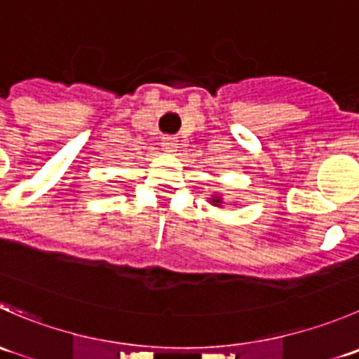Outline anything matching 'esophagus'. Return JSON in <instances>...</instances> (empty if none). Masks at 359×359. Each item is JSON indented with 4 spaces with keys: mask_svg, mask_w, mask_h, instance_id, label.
<instances>
[{
    "mask_svg": "<svg viewBox=\"0 0 359 359\" xmlns=\"http://www.w3.org/2000/svg\"><path fill=\"white\" fill-rule=\"evenodd\" d=\"M177 146H179V144H177L175 137H163L161 149L165 151V153H175Z\"/></svg>",
    "mask_w": 359,
    "mask_h": 359,
    "instance_id": "1",
    "label": "esophagus"
}]
</instances>
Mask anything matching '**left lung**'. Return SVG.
<instances>
[{
    "label": "left lung",
    "instance_id": "left-lung-1",
    "mask_svg": "<svg viewBox=\"0 0 359 359\" xmlns=\"http://www.w3.org/2000/svg\"><path fill=\"white\" fill-rule=\"evenodd\" d=\"M208 203H210V205L222 208V194H219V193L212 194V198H208Z\"/></svg>",
    "mask_w": 359,
    "mask_h": 359
}]
</instances>
